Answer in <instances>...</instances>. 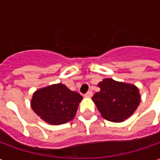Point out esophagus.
Here are the masks:
<instances>
[{
	"label": "esophagus",
	"instance_id": "34e87169",
	"mask_svg": "<svg viewBox=\"0 0 160 160\" xmlns=\"http://www.w3.org/2000/svg\"><path fill=\"white\" fill-rule=\"evenodd\" d=\"M92 96V92H91V91H89V92H87V93L85 94V97L86 98H91Z\"/></svg>",
	"mask_w": 160,
	"mask_h": 160
}]
</instances>
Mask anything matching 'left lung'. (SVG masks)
Listing matches in <instances>:
<instances>
[{"label": "left lung", "mask_w": 160, "mask_h": 160, "mask_svg": "<svg viewBox=\"0 0 160 160\" xmlns=\"http://www.w3.org/2000/svg\"><path fill=\"white\" fill-rule=\"evenodd\" d=\"M98 86L100 91L92 99L102 117L108 121L123 122L132 116L141 103L139 89L134 85L104 79Z\"/></svg>", "instance_id": "obj_1"}]
</instances>
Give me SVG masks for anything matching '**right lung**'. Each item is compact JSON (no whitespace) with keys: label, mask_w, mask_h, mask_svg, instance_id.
<instances>
[{"label":"right lung","mask_w":160,"mask_h":160,"mask_svg":"<svg viewBox=\"0 0 160 160\" xmlns=\"http://www.w3.org/2000/svg\"><path fill=\"white\" fill-rule=\"evenodd\" d=\"M82 96L63 84H55L37 90L31 105L33 111L47 123H66L76 115Z\"/></svg>","instance_id":"obj_1"}]
</instances>
